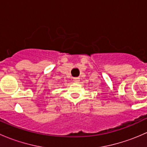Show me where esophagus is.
Returning <instances> with one entry per match:
<instances>
[{
	"mask_svg": "<svg viewBox=\"0 0 147 147\" xmlns=\"http://www.w3.org/2000/svg\"><path fill=\"white\" fill-rule=\"evenodd\" d=\"M73 82L78 83L80 82V78H73Z\"/></svg>",
	"mask_w": 147,
	"mask_h": 147,
	"instance_id": "34e87169",
	"label": "esophagus"
}]
</instances>
